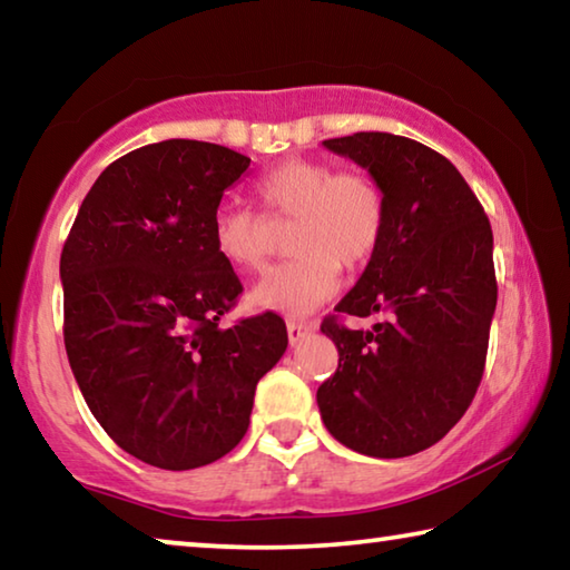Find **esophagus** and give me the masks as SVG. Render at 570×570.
<instances>
[{"label": "esophagus", "instance_id": "obj_1", "mask_svg": "<svg viewBox=\"0 0 570 570\" xmlns=\"http://www.w3.org/2000/svg\"><path fill=\"white\" fill-rule=\"evenodd\" d=\"M286 332H288V342L298 344V342L306 340V336L314 332V324H306V322H286Z\"/></svg>", "mask_w": 570, "mask_h": 570}]
</instances>
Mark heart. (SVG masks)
Here are the masks:
<instances>
[{
    "instance_id": "obj_1",
    "label": "heart",
    "mask_w": 570,
    "mask_h": 570,
    "mask_svg": "<svg viewBox=\"0 0 570 570\" xmlns=\"http://www.w3.org/2000/svg\"><path fill=\"white\" fill-rule=\"evenodd\" d=\"M256 196L274 216L296 218L294 262L278 264L250 288L262 312L306 316L340 288V266L356 268L377 250L387 206L362 173H336L330 163L286 158L256 180ZM214 248L226 266L254 272L264 264V220L254 210L224 204L210 220Z\"/></svg>"
}]
</instances>
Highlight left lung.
Listing matches in <instances>:
<instances>
[{
	"mask_svg": "<svg viewBox=\"0 0 570 570\" xmlns=\"http://www.w3.org/2000/svg\"><path fill=\"white\" fill-rule=\"evenodd\" d=\"M324 148L370 173L387 220L360 282L334 306L384 320L350 330L326 316L340 366L316 404L342 445L407 458L445 438L478 392L498 302L493 230L460 170L417 140L354 132Z\"/></svg>",
	"mask_w": 570,
	"mask_h": 570,
	"instance_id": "obj_1",
	"label": "left lung"
}]
</instances>
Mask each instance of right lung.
<instances>
[{
  "mask_svg": "<svg viewBox=\"0 0 570 570\" xmlns=\"http://www.w3.org/2000/svg\"><path fill=\"white\" fill-rule=\"evenodd\" d=\"M248 166L214 142H150L100 173L65 240L77 387L102 430L153 468L193 470L234 450L258 380L286 352L272 312L218 326L244 288L210 220Z\"/></svg>",
  "mask_w": 570,
  "mask_h": 570,
  "instance_id": "1",
  "label": "right lung"
}]
</instances>
